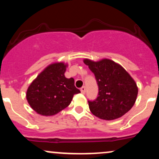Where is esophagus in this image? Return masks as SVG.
I'll return each instance as SVG.
<instances>
[{"mask_svg": "<svg viewBox=\"0 0 159 159\" xmlns=\"http://www.w3.org/2000/svg\"><path fill=\"white\" fill-rule=\"evenodd\" d=\"M81 92L83 94L85 93H86V87H84V86H83V87H81Z\"/></svg>", "mask_w": 159, "mask_h": 159, "instance_id": "esophagus-1", "label": "esophagus"}]
</instances>
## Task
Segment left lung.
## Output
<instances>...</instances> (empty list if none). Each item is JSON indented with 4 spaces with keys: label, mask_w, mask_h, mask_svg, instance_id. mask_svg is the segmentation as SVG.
<instances>
[{
    "label": "left lung",
    "mask_w": 159,
    "mask_h": 159,
    "mask_svg": "<svg viewBox=\"0 0 159 159\" xmlns=\"http://www.w3.org/2000/svg\"><path fill=\"white\" fill-rule=\"evenodd\" d=\"M93 72L98 87V96L88 101L92 114L100 119L121 117L134 105L138 89L134 79L118 63L109 59L94 62L84 60Z\"/></svg>",
    "instance_id": "8db88e82"
}]
</instances>
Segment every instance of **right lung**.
I'll list each match as a JSON object with an SVG mask.
<instances>
[{
  "label": "right lung",
  "mask_w": 159,
  "mask_h": 159,
  "mask_svg": "<svg viewBox=\"0 0 159 159\" xmlns=\"http://www.w3.org/2000/svg\"><path fill=\"white\" fill-rule=\"evenodd\" d=\"M66 67L64 63L50 64L29 86L27 100L37 114H57L69 106L75 94L81 93L75 86L74 78L65 77Z\"/></svg>",
  "instance_id": "add662e5"
}]
</instances>
